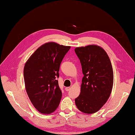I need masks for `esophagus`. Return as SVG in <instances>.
Here are the masks:
<instances>
[{"label": "esophagus", "mask_w": 135, "mask_h": 135, "mask_svg": "<svg viewBox=\"0 0 135 135\" xmlns=\"http://www.w3.org/2000/svg\"><path fill=\"white\" fill-rule=\"evenodd\" d=\"M71 89V88L70 87H67L65 88V90L66 91H69Z\"/></svg>", "instance_id": "obj_1"}]
</instances>
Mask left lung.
I'll list each match as a JSON object with an SVG mask.
<instances>
[{
    "mask_svg": "<svg viewBox=\"0 0 135 135\" xmlns=\"http://www.w3.org/2000/svg\"><path fill=\"white\" fill-rule=\"evenodd\" d=\"M84 74L81 93L75 99L79 111L86 114L98 111L110 97L114 74L110 58L103 49L96 45L76 47Z\"/></svg>",
    "mask_w": 135,
    "mask_h": 135,
    "instance_id": "left-lung-1",
    "label": "left lung"
}]
</instances>
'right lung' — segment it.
I'll return each instance as SVG.
<instances>
[{
    "label": "right lung",
    "mask_w": 135,
    "mask_h": 135,
    "mask_svg": "<svg viewBox=\"0 0 135 135\" xmlns=\"http://www.w3.org/2000/svg\"><path fill=\"white\" fill-rule=\"evenodd\" d=\"M70 48L54 42H47L37 49L25 62V90L39 113L49 114L59 107L62 93L57 78L60 64Z\"/></svg>",
    "instance_id": "obj_1"
}]
</instances>
